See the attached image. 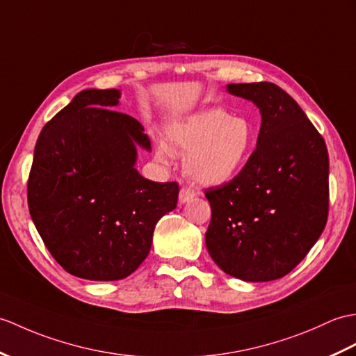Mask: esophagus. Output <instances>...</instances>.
Returning a JSON list of instances; mask_svg holds the SVG:
<instances>
[{
  "label": "esophagus",
  "mask_w": 356,
  "mask_h": 356,
  "mask_svg": "<svg viewBox=\"0 0 356 356\" xmlns=\"http://www.w3.org/2000/svg\"><path fill=\"white\" fill-rule=\"evenodd\" d=\"M194 195H195V193L193 191V189L181 188L180 193H179V202L180 203H186V202L191 200V198H194Z\"/></svg>",
  "instance_id": "esophagus-1"
}]
</instances>
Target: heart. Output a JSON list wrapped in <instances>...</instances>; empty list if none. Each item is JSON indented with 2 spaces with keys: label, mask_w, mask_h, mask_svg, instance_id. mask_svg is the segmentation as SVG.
Here are the masks:
<instances>
[{
  "label": "heart",
  "mask_w": 356,
  "mask_h": 356,
  "mask_svg": "<svg viewBox=\"0 0 356 356\" xmlns=\"http://www.w3.org/2000/svg\"><path fill=\"white\" fill-rule=\"evenodd\" d=\"M254 145L253 126L226 111L206 109L171 122L165 143L158 140L154 156L170 165L175 154H185L184 171L194 184L218 186L232 180L250 159Z\"/></svg>",
  "instance_id": "b5f03b06"
}]
</instances>
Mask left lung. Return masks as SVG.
<instances>
[{
  "label": "left lung",
  "mask_w": 356,
  "mask_h": 356,
  "mask_svg": "<svg viewBox=\"0 0 356 356\" xmlns=\"http://www.w3.org/2000/svg\"><path fill=\"white\" fill-rule=\"evenodd\" d=\"M226 90L258 107L261 129L241 172L204 191L212 209L206 247L226 275L268 282L288 275L326 226L327 148L302 107L277 85L232 83Z\"/></svg>",
  "instance_id": "8db88e82"
}]
</instances>
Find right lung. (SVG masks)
<instances>
[{
    "mask_svg": "<svg viewBox=\"0 0 356 356\" xmlns=\"http://www.w3.org/2000/svg\"><path fill=\"white\" fill-rule=\"evenodd\" d=\"M118 89H85L40 131L29 177V209L47 249L71 275L120 280L150 253L153 232L176 209L179 185L135 168L150 139L115 111Z\"/></svg>",
    "mask_w": 356,
    "mask_h": 356,
    "instance_id": "obj_1",
    "label": "right lung"
}]
</instances>
